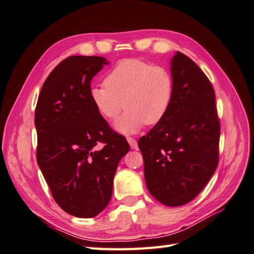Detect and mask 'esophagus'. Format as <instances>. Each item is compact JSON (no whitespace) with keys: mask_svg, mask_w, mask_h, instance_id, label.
<instances>
[{"mask_svg":"<svg viewBox=\"0 0 254 254\" xmlns=\"http://www.w3.org/2000/svg\"><path fill=\"white\" fill-rule=\"evenodd\" d=\"M127 142L128 144H130L131 149H137V142L135 139H133V137H127Z\"/></svg>","mask_w":254,"mask_h":254,"instance_id":"34e87169","label":"esophagus"}]
</instances>
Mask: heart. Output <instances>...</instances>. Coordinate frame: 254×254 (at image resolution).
Returning a JSON list of instances; mask_svg holds the SVG:
<instances>
[{
    "mask_svg": "<svg viewBox=\"0 0 254 254\" xmlns=\"http://www.w3.org/2000/svg\"><path fill=\"white\" fill-rule=\"evenodd\" d=\"M173 99L174 80L168 68L134 58L119 61L105 75L104 85L90 90L93 107L109 121L127 109L115 126L126 134L162 122Z\"/></svg>",
    "mask_w": 254,
    "mask_h": 254,
    "instance_id": "1",
    "label": "heart"
}]
</instances>
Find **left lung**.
<instances>
[{
    "instance_id": "1",
    "label": "left lung",
    "mask_w": 254,
    "mask_h": 254,
    "mask_svg": "<svg viewBox=\"0 0 254 254\" xmlns=\"http://www.w3.org/2000/svg\"><path fill=\"white\" fill-rule=\"evenodd\" d=\"M174 99L162 122L139 140L152 196L168 206L192 201L219 163L220 120L203 71L181 52L171 61Z\"/></svg>"
}]
</instances>
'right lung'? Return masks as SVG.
I'll use <instances>...</instances> for the list:
<instances>
[{
    "mask_svg": "<svg viewBox=\"0 0 254 254\" xmlns=\"http://www.w3.org/2000/svg\"><path fill=\"white\" fill-rule=\"evenodd\" d=\"M107 59L73 55L45 80L35 108L36 160L53 199L66 213L93 218L109 204L118 164L130 145L90 100Z\"/></svg>",
    "mask_w": 254,
    "mask_h": 254,
    "instance_id": "add662e5",
    "label": "right lung"
}]
</instances>
